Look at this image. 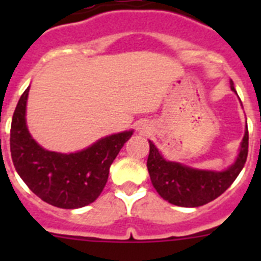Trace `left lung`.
Segmentation results:
<instances>
[{
    "mask_svg": "<svg viewBox=\"0 0 261 261\" xmlns=\"http://www.w3.org/2000/svg\"><path fill=\"white\" fill-rule=\"evenodd\" d=\"M231 90L235 91L232 81ZM237 93V91H235ZM147 156V170L156 192L171 204L196 208L222 195L242 171L248 154V130H246L238 158L225 171H205L166 161L151 141Z\"/></svg>",
    "mask_w": 261,
    "mask_h": 261,
    "instance_id": "1",
    "label": "left lung"
}]
</instances>
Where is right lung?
Instances as JSON below:
<instances>
[{
  "instance_id": "obj_1",
  "label": "right lung",
  "mask_w": 261,
  "mask_h": 261,
  "mask_svg": "<svg viewBox=\"0 0 261 261\" xmlns=\"http://www.w3.org/2000/svg\"><path fill=\"white\" fill-rule=\"evenodd\" d=\"M29 90L20 96L11 121L14 167L30 190L53 206L77 209L91 204L102 193L111 165L133 130L107 136L78 153L48 151L36 144L27 129Z\"/></svg>"
}]
</instances>
